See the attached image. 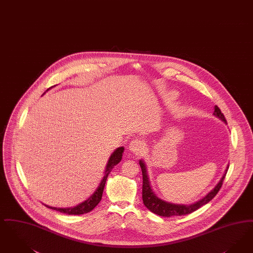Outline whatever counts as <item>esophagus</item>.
Wrapping results in <instances>:
<instances>
[{
    "label": "esophagus",
    "instance_id": "obj_1",
    "mask_svg": "<svg viewBox=\"0 0 253 253\" xmlns=\"http://www.w3.org/2000/svg\"><path fill=\"white\" fill-rule=\"evenodd\" d=\"M144 149H145L144 143L140 139H137V138L133 139L129 145V151L132 152L133 154H135V155L142 153Z\"/></svg>",
    "mask_w": 253,
    "mask_h": 253
}]
</instances>
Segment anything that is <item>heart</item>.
Returning a JSON list of instances; mask_svg holds the SVG:
<instances>
[{"label":"heart","mask_w":253,"mask_h":253,"mask_svg":"<svg viewBox=\"0 0 253 253\" xmlns=\"http://www.w3.org/2000/svg\"><path fill=\"white\" fill-rule=\"evenodd\" d=\"M174 95H175V94H173V96H174Z\"/></svg>","instance_id":"heart-1"}]
</instances>
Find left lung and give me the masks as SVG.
Wrapping results in <instances>:
<instances>
[{
	"instance_id": "obj_1",
	"label": "left lung",
	"mask_w": 253,
	"mask_h": 253,
	"mask_svg": "<svg viewBox=\"0 0 253 253\" xmlns=\"http://www.w3.org/2000/svg\"><path fill=\"white\" fill-rule=\"evenodd\" d=\"M213 115L215 117H217L218 119H220L222 122L227 123L222 112L220 111V109L216 105L214 106ZM139 165H140V168H141L142 176H143L142 199H143L144 205L151 212H154L155 214H158L160 216H167V217H170L172 215H184V214L191 213V212H195L196 210H198L199 208H201L203 205H205L206 203L210 202L212 199H213V197H215V195L218 193L219 189L221 188L223 181L225 179V176H226L228 169H229V166H228L219 182L215 185V187L212 189V191L208 193L203 199H202L199 202L190 204V205H183V204H175V203L165 202L161 199H159L156 196V194L153 192V190H152L145 163L140 160Z\"/></svg>"
}]
</instances>
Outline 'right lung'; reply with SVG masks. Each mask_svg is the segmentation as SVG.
Wrapping results in <instances>:
<instances>
[{"label": "right lung", "mask_w": 253, "mask_h": 253, "mask_svg": "<svg viewBox=\"0 0 253 253\" xmlns=\"http://www.w3.org/2000/svg\"><path fill=\"white\" fill-rule=\"evenodd\" d=\"M123 151H124V148L120 147L112 153V155L110 156L109 160H108V163L106 165V168H105L104 177L102 178L101 183H100L99 187L97 188V190L94 192V194L91 197H89L88 200L82 202L81 204H79V205H77L73 208H55V207H51V206H48V205H46V206L50 209L58 211V212H64V213H67V214H83V213L91 212L99 204V202H101V196H102V192H103V189H104V185H105V182L107 180V177H108L109 173L111 172L112 169L117 164L121 162Z\"/></svg>", "instance_id": "right-lung-1"}]
</instances>
